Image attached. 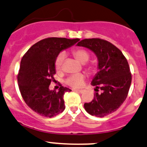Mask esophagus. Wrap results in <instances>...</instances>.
I'll use <instances>...</instances> for the list:
<instances>
[{
    "label": "esophagus",
    "instance_id": "esophagus-1",
    "mask_svg": "<svg viewBox=\"0 0 147 147\" xmlns=\"http://www.w3.org/2000/svg\"><path fill=\"white\" fill-rule=\"evenodd\" d=\"M74 91H75L76 92H79V93L80 94H82L83 92H84V90H80V89H75Z\"/></svg>",
    "mask_w": 147,
    "mask_h": 147
}]
</instances>
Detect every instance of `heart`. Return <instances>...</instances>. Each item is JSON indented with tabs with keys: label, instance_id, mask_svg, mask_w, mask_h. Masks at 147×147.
<instances>
[{
	"label": "heart",
	"instance_id": "1",
	"mask_svg": "<svg viewBox=\"0 0 147 147\" xmlns=\"http://www.w3.org/2000/svg\"><path fill=\"white\" fill-rule=\"evenodd\" d=\"M72 54L75 58L82 63H85L89 60L90 55L89 52L83 49H76L72 50ZM65 54L63 52H61L58 54L55 59V67L57 70L61 69L63 63L64 62ZM86 67L90 72H94L96 69V65L93 63H87ZM85 80V75L82 73L74 74V75H69L68 78H66L65 83L72 88H80L83 86Z\"/></svg>",
	"mask_w": 147,
	"mask_h": 147
}]
</instances>
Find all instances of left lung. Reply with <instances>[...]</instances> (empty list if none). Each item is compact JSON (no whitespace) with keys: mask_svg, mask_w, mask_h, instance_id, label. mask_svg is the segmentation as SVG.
<instances>
[{"mask_svg":"<svg viewBox=\"0 0 147 147\" xmlns=\"http://www.w3.org/2000/svg\"><path fill=\"white\" fill-rule=\"evenodd\" d=\"M77 45L92 50L98 60L99 71L92 82L96 86L94 99L84 103V109L92 115L106 116L116 111L127 96L132 82L128 62L121 51L106 40L85 38Z\"/></svg>","mask_w":147,"mask_h":147,"instance_id":"8db88e82","label":"left lung"}]
</instances>
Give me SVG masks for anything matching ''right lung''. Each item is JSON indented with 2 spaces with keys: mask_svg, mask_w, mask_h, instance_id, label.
Returning <instances> with one entry per match:
<instances>
[{
  "mask_svg": "<svg viewBox=\"0 0 147 147\" xmlns=\"http://www.w3.org/2000/svg\"><path fill=\"white\" fill-rule=\"evenodd\" d=\"M79 38L50 37L34 44L23 55L18 75L20 92L26 104L40 115L52 118L65 109L63 96L68 88L60 85L59 91H51L55 81V59L63 49L76 44Z\"/></svg>",
  "mask_w": 147,
  "mask_h": 147,
  "instance_id": "right-lung-1",
  "label": "right lung"
}]
</instances>
